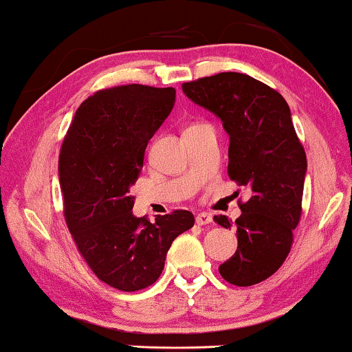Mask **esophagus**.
<instances>
[{"label":"esophagus","mask_w":352,"mask_h":352,"mask_svg":"<svg viewBox=\"0 0 352 352\" xmlns=\"http://www.w3.org/2000/svg\"><path fill=\"white\" fill-rule=\"evenodd\" d=\"M195 223L199 226H206V224L213 223V218H211V214H208V213H200V214H197Z\"/></svg>","instance_id":"esophagus-1"}]
</instances>
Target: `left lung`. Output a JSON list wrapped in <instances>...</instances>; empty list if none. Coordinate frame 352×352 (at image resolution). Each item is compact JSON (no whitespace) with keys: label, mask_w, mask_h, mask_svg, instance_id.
I'll return each mask as SVG.
<instances>
[{"label":"left lung","mask_w":352,"mask_h":352,"mask_svg":"<svg viewBox=\"0 0 352 352\" xmlns=\"http://www.w3.org/2000/svg\"><path fill=\"white\" fill-rule=\"evenodd\" d=\"M182 91L221 118L230 139L228 175L252 190L239 201L237 252L219 274L232 285H254L285 261L301 219L307 162L290 107L271 86L237 72L182 83ZM214 223L230 228L226 216H214Z\"/></svg>","instance_id":"8db88e82"}]
</instances>
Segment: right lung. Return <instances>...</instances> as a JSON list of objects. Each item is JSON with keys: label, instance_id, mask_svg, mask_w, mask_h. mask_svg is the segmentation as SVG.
Here are the masks:
<instances>
[{"label": "right lung", "instance_id": "1", "mask_svg": "<svg viewBox=\"0 0 352 352\" xmlns=\"http://www.w3.org/2000/svg\"><path fill=\"white\" fill-rule=\"evenodd\" d=\"M175 99V88L100 89L80 105L62 141L59 182L67 228L96 277L117 290L155 283L173 240L195 223L187 210L157 216L155 223L131 211L129 187Z\"/></svg>", "mask_w": 352, "mask_h": 352}]
</instances>
